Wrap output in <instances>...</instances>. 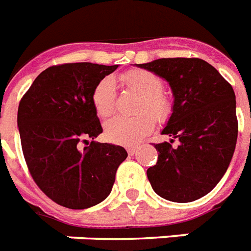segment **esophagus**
Returning a JSON list of instances; mask_svg holds the SVG:
<instances>
[{
	"label": "esophagus",
	"instance_id": "obj_1",
	"mask_svg": "<svg viewBox=\"0 0 251 251\" xmlns=\"http://www.w3.org/2000/svg\"><path fill=\"white\" fill-rule=\"evenodd\" d=\"M127 151H128V154H129V155H133V154L137 151V148H136V146H133V148H128Z\"/></svg>",
	"mask_w": 251,
	"mask_h": 251
}]
</instances>
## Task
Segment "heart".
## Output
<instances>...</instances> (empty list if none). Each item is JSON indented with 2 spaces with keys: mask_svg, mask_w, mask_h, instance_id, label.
<instances>
[{
  "mask_svg": "<svg viewBox=\"0 0 251 251\" xmlns=\"http://www.w3.org/2000/svg\"><path fill=\"white\" fill-rule=\"evenodd\" d=\"M120 81L140 96L136 106L138 115L133 118L114 116L105 123V136L109 141L124 146H135L154 129L155 120L166 122L171 116L172 101L162 91L163 81L154 72L129 70L120 75ZM115 84L111 77L98 81L92 93V103L98 116L107 118L115 107Z\"/></svg>",
  "mask_w": 251,
  "mask_h": 251,
  "instance_id": "1",
  "label": "heart"
}]
</instances>
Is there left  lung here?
<instances>
[{"mask_svg": "<svg viewBox=\"0 0 251 251\" xmlns=\"http://www.w3.org/2000/svg\"><path fill=\"white\" fill-rule=\"evenodd\" d=\"M137 66L166 80L174 94L162 131L172 140L154 144L159 153L148 179L164 200L196 201L215 188L233 157L238 133L233 88L200 58H160ZM174 138L177 147L172 146Z\"/></svg>", "mask_w": 251, "mask_h": 251, "instance_id": "8db88e82", "label": "left lung"}]
</instances>
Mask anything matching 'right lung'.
<instances>
[{
	"mask_svg": "<svg viewBox=\"0 0 251 251\" xmlns=\"http://www.w3.org/2000/svg\"><path fill=\"white\" fill-rule=\"evenodd\" d=\"M116 69L89 62L51 66L21 100L18 128L28 170L40 189L63 207L83 210L103 201L128 157L122 146L94 141L102 127L92 93Z\"/></svg>",
	"mask_w": 251,
	"mask_h": 251,
	"instance_id": "right-lung-1",
	"label": "right lung"
}]
</instances>
